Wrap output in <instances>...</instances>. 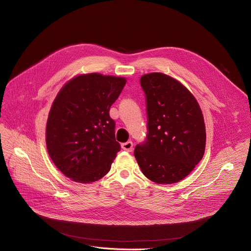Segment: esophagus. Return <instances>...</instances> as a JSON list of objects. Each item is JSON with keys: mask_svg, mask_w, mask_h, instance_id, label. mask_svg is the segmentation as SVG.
Masks as SVG:
<instances>
[{"mask_svg": "<svg viewBox=\"0 0 251 251\" xmlns=\"http://www.w3.org/2000/svg\"><path fill=\"white\" fill-rule=\"evenodd\" d=\"M121 147H122V149L125 150V151L131 152L132 149H133V143H132V141H127V142H125V143H122Z\"/></svg>", "mask_w": 251, "mask_h": 251, "instance_id": "esophagus-1", "label": "esophagus"}]
</instances>
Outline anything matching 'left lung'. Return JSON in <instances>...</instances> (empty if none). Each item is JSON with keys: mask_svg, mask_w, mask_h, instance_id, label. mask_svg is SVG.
Returning a JSON list of instances; mask_svg holds the SVG:
<instances>
[{"mask_svg": "<svg viewBox=\"0 0 251 251\" xmlns=\"http://www.w3.org/2000/svg\"><path fill=\"white\" fill-rule=\"evenodd\" d=\"M140 84L146 98L147 134L136 145L135 158L155 183H176L203 157L206 132L201 109L183 85L165 74L144 75Z\"/></svg>", "mask_w": 251, "mask_h": 251, "instance_id": "left-lung-1", "label": "left lung"}]
</instances>
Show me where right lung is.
Segmentation results:
<instances>
[{"label": "right lung", "instance_id": "1", "mask_svg": "<svg viewBox=\"0 0 251 251\" xmlns=\"http://www.w3.org/2000/svg\"><path fill=\"white\" fill-rule=\"evenodd\" d=\"M125 78L92 73L68 82L51 107L46 127L48 153L57 168L80 183L105 176L121 146L109 111Z\"/></svg>", "mask_w": 251, "mask_h": 251}]
</instances>
